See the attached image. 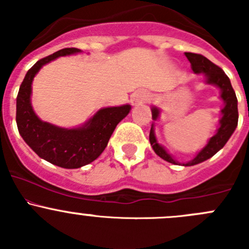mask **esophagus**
<instances>
[{
    "mask_svg": "<svg viewBox=\"0 0 249 249\" xmlns=\"http://www.w3.org/2000/svg\"><path fill=\"white\" fill-rule=\"evenodd\" d=\"M148 96L142 91H136L131 96V105L132 106H140V105L147 102Z\"/></svg>",
    "mask_w": 249,
    "mask_h": 249,
    "instance_id": "34e87169",
    "label": "esophagus"
}]
</instances>
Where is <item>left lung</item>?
I'll return each instance as SVG.
<instances>
[{
	"mask_svg": "<svg viewBox=\"0 0 249 249\" xmlns=\"http://www.w3.org/2000/svg\"><path fill=\"white\" fill-rule=\"evenodd\" d=\"M185 56L189 60L192 69L195 74L202 73L205 76L206 84H211L217 87L220 90V99L224 102V107H223L220 113H222V118L219 119V127L217 129V132L208 140L207 144L197 153L194 157V159L189 160L187 162H179L158 142L157 136L154 132V123L152 124L149 132V142L152 145L153 150L159 155L161 159L166 160V161L171 162L175 165H182V166H193V165L200 164V162L205 161V160L210 159L217 152H219L225 143L229 141L231 135L235 131L236 126H237L238 122V110H237V97H236L235 91H233L231 83H230L229 77L224 73L220 67L213 64L212 61L207 59V57L202 56L200 54H194V53H185ZM160 109L158 107L152 106V118L154 122L159 119Z\"/></svg>",
	"mask_w": 249,
	"mask_h": 249,
	"instance_id": "8db88e82",
	"label": "left lung"
}]
</instances>
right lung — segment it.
<instances>
[{"instance_id": "1", "label": "right lung", "mask_w": 249, "mask_h": 249, "mask_svg": "<svg viewBox=\"0 0 249 249\" xmlns=\"http://www.w3.org/2000/svg\"><path fill=\"white\" fill-rule=\"evenodd\" d=\"M77 48H65L37 61L27 71L17 97V125L20 136L42 159L64 169H79L101 155L115 126L131 110L130 105L105 107L80 126L60 127L37 117L31 105L32 82L39 70L53 60L78 54Z\"/></svg>"}]
</instances>
